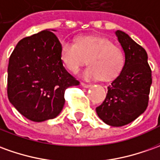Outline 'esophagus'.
I'll return each instance as SVG.
<instances>
[{
	"instance_id": "34e87169",
	"label": "esophagus",
	"mask_w": 160,
	"mask_h": 160,
	"mask_svg": "<svg viewBox=\"0 0 160 160\" xmlns=\"http://www.w3.org/2000/svg\"><path fill=\"white\" fill-rule=\"evenodd\" d=\"M81 85L82 87H84V88H90V87L92 86L91 84H87V83H84V82H81Z\"/></svg>"
}]
</instances>
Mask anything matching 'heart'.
I'll list each match as a JSON object with an SVG mask.
<instances>
[{"instance_id": "b5f03b06", "label": "heart", "mask_w": 160, "mask_h": 160, "mask_svg": "<svg viewBox=\"0 0 160 160\" xmlns=\"http://www.w3.org/2000/svg\"><path fill=\"white\" fill-rule=\"evenodd\" d=\"M60 57L66 69L74 74L78 73L87 58L89 65L82 71V77L88 81L114 79L124 64L123 50L110 39L100 36H80L76 42L62 41Z\"/></svg>"}]
</instances>
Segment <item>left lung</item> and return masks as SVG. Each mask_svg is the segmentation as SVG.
Here are the masks:
<instances>
[{
  "label": "left lung",
  "instance_id": "left-lung-1",
  "mask_svg": "<svg viewBox=\"0 0 160 160\" xmlns=\"http://www.w3.org/2000/svg\"><path fill=\"white\" fill-rule=\"evenodd\" d=\"M115 34L124 52V64L96 112L105 124L118 127L130 124L146 110L152 70L145 48L124 32L117 30Z\"/></svg>",
  "mask_w": 160,
  "mask_h": 160
}]
</instances>
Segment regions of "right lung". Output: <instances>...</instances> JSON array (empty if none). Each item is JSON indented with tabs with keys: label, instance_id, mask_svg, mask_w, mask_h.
<instances>
[{
	"label": "right lung",
	"instance_id": "right-lung-1",
	"mask_svg": "<svg viewBox=\"0 0 160 160\" xmlns=\"http://www.w3.org/2000/svg\"><path fill=\"white\" fill-rule=\"evenodd\" d=\"M60 45L57 36L45 29L22 39L9 57L8 100L34 122L57 117L65 103L66 89L79 84L62 64Z\"/></svg>",
	"mask_w": 160,
	"mask_h": 160
}]
</instances>
